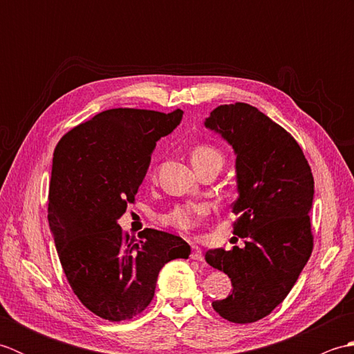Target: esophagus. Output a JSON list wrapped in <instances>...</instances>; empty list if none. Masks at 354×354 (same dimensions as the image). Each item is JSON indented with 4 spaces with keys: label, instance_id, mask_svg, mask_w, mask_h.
<instances>
[{
    "label": "esophagus",
    "instance_id": "obj_1",
    "mask_svg": "<svg viewBox=\"0 0 354 354\" xmlns=\"http://www.w3.org/2000/svg\"><path fill=\"white\" fill-rule=\"evenodd\" d=\"M192 255L190 257L193 259V260H198V261H202L204 260V255H202V251H201V248H198V246H193L192 248Z\"/></svg>",
    "mask_w": 354,
    "mask_h": 354
}]
</instances>
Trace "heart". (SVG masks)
Masks as SVG:
<instances>
[{
  "instance_id": "heart-1",
  "label": "heart",
  "mask_w": 354,
  "mask_h": 354,
  "mask_svg": "<svg viewBox=\"0 0 354 354\" xmlns=\"http://www.w3.org/2000/svg\"><path fill=\"white\" fill-rule=\"evenodd\" d=\"M192 162L196 170L208 167V165H219V167H222L223 155L214 146L199 145L192 150ZM207 212L208 207L205 204L179 205L169 214V222L178 230L190 231L198 227L201 219L207 214Z\"/></svg>"
}]
</instances>
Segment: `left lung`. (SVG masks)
<instances>
[{"label": "left lung", "instance_id": "8db88e82", "mask_svg": "<svg viewBox=\"0 0 354 354\" xmlns=\"http://www.w3.org/2000/svg\"><path fill=\"white\" fill-rule=\"evenodd\" d=\"M205 127L234 149L232 232L245 239V248L205 252L208 265L232 283V293L212 306L222 318L248 324L288 297L310 257L313 175L295 138L251 104H221Z\"/></svg>", "mask_w": 354, "mask_h": 354}]
</instances>
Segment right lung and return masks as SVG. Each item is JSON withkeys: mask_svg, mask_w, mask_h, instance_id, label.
I'll return each mask as SVG.
<instances>
[{"mask_svg": "<svg viewBox=\"0 0 354 354\" xmlns=\"http://www.w3.org/2000/svg\"><path fill=\"white\" fill-rule=\"evenodd\" d=\"M184 112L103 111L74 127L53 156L48 223L73 292L97 317L131 319L155 295L158 274L190 245L152 228L124 234L118 219L145 179L156 141L181 123Z\"/></svg>", "mask_w": 354, "mask_h": 354, "instance_id": "1", "label": "right lung"}]
</instances>
